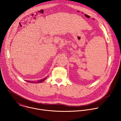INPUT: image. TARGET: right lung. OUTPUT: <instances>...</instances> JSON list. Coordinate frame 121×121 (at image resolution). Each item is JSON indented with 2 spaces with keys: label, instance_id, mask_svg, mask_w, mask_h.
Segmentation results:
<instances>
[{
  "label": "right lung",
  "instance_id": "obj_1",
  "mask_svg": "<svg viewBox=\"0 0 121 121\" xmlns=\"http://www.w3.org/2000/svg\"><path fill=\"white\" fill-rule=\"evenodd\" d=\"M47 77L45 78L44 79H42V80H39V81H37V82H33V81H27V82H31V83H40V82H43L44 81H45Z\"/></svg>",
  "mask_w": 121,
  "mask_h": 121
}]
</instances>
